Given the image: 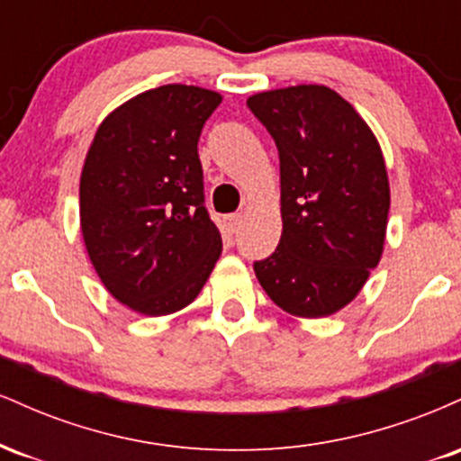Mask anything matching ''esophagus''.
Masks as SVG:
<instances>
[{"label":"esophagus","mask_w":461,"mask_h":461,"mask_svg":"<svg viewBox=\"0 0 461 461\" xmlns=\"http://www.w3.org/2000/svg\"><path fill=\"white\" fill-rule=\"evenodd\" d=\"M240 223H242V214H227L225 216V230L230 231V234H236V231L240 230Z\"/></svg>","instance_id":"obj_1"}]
</instances>
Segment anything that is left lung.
<instances>
[{"mask_svg":"<svg viewBox=\"0 0 461 461\" xmlns=\"http://www.w3.org/2000/svg\"><path fill=\"white\" fill-rule=\"evenodd\" d=\"M247 105L277 145L284 223L253 271L288 314L330 316L356 299L384 251L390 186L379 142L319 84L258 93Z\"/></svg>","mask_w":461,"mask_h":461,"instance_id":"obj_1","label":"left lung"}]
</instances>
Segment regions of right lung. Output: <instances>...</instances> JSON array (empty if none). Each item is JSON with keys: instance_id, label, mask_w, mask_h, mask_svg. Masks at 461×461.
Segmentation results:
<instances>
[{"instance_id": "obj_1", "label": "right lung", "mask_w": 461, "mask_h": 461, "mask_svg": "<svg viewBox=\"0 0 461 461\" xmlns=\"http://www.w3.org/2000/svg\"><path fill=\"white\" fill-rule=\"evenodd\" d=\"M221 95L167 84L110 113L79 179V223L108 293L145 316L186 308L223 242L205 210L197 142Z\"/></svg>"}]
</instances>
